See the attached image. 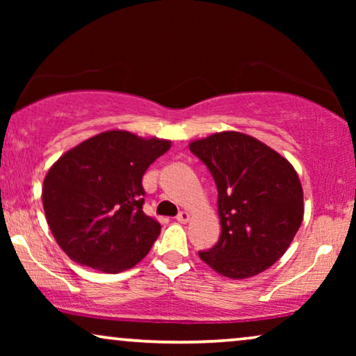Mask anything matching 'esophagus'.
Here are the masks:
<instances>
[{
    "label": "esophagus",
    "mask_w": 356,
    "mask_h": 356,
    "mask_svg": "<svg viewBox=\"0 0 356 356\" xmlns=\"http://www.w3.org/2000/svg\"><path fill=\"white\" fill-rule=\"evenodd\" d=\"M177 220L179 222V223H186V222H189V213L188 212H179L178 216H177Z\"/></svg>",
    "instance_id": "obj_1"
}]
</instances>
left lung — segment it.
<instances>
[{
  "instance_id": "left-lung-1",
  "label": "left lung",
  "mask_w": 356,
  "mask_h": 356,
  "mask_svg": "<svg viewBox=\"0 0 356 356\" xmlns=\"http://www.w3.org/2000/svg\"><path fill=\"white\" fill-rule=\"evenodd\" d=\"M189 150L217 186L220 238L199 257L230 279H246L279 261L303 220V189L295 168L251 136L225 131Z\"/></svg>"
}]
</instances>
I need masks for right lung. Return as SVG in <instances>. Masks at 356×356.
I'll use <instances>...</instances> for the list:
<instances>
[{
    "mask_svg": "<svg viewBox=\"0 0 356 356\" xmlns=\"http://www.w3.org/2000/svg\"><path fill=\"white\" fill-rule=\"evenodd\" d=\"M170 140L106 131L53 165L43 181V209L61 250L77 264L118 274L134 267L160 235L143 211V177Z\"/></svg>",
    "mask_w": 356,
    "mask_h": 356,
    "instance_id": "obj_1",
    "label": "right lung"
}]
</instances>
